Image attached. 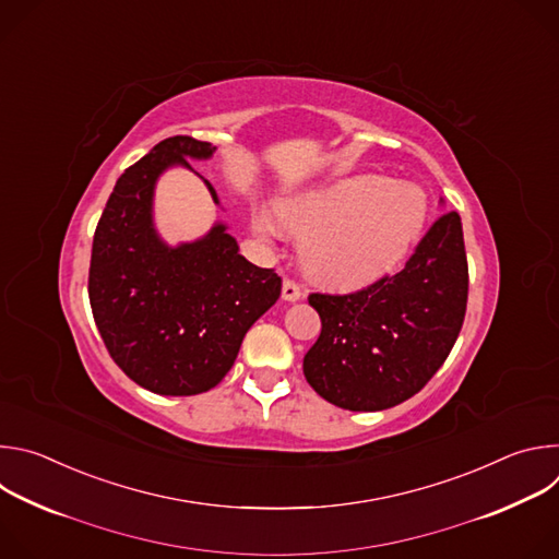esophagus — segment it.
I'll use <instances>...</instances> for the list:
<instances>
[{"label": "esophagus", "mask_w": 559, "mask_h": 559, "mask_svg": "<svg viewBox=\"0 0 559 559\" xmlns=\"http://www.w3.org/2000/svg\"><path fill=\"white\" fill-rule=\"evenodd\" d=\"M300 296H302V292H300L298 283L292 281V278H285V281H283V298L289 300V302H294V300H298Z\"/></svg>", "instance_id": "esophagus-1"}]
</instances>
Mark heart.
<instances>
[{"mask_svg":"<svg viewBox=\"0 0 559 559\" xmlns=\"http://www.w3.org/2000/svg\"><path fill=\"white\" fill-rule=\"evenodd\" d=\"M427 201L414 186L380 175L341 179L328 188L294 197L281 218L302 236V261L330 283H362L401 261L423 231ZM263 234H278L281 221L261 216Z\"/></svg>","mask_w":559,"mask_h":559,"instance_id":"heart-1","label":"heart"}]
</instances>
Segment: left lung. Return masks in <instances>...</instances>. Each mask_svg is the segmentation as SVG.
<instances>
[{
  "instance_id": "8db88e82",
  "label": "left lung",
  "mask_w": 559,
  "mask_h": 559,
  "mask_svg": "<svg viewBox=\"0 0 559 559\" xmlns=\"http://www.w3.org/2000/svg\"><path fill=\"white\" fill-rule=\"evenodd\" d=\"M466 296L462 223L451 210L433 221L397 274L349 294H309L323 328L302 358L307 382L349 412L405 403L453 349Z\"/></svg>"
}]
</instances>
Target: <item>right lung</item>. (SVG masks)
Returning <instances> with one entry per match:
<instances>
[{"label": "right lung", "mask_w": 559, "mask_h": 559, "mask_svg": "<svg viewBox=\"0 0 559 559\" xmlns=\"http://www.w3.org/2000/svg\"><path fill=\"white\" fill-rule=\"evenodd\" d=\"M212 152L188 134L156 143L119 177L93 238L88 296L97 330L121 371L152 393L216 386L281 296V276L238 254L225 225L177 250L158 241L150 214L156 177Z\"/></svg>", "instance_id": "1"}]
</instances>
